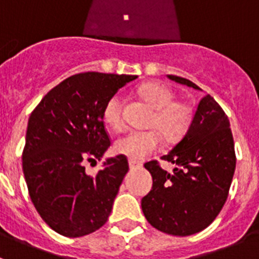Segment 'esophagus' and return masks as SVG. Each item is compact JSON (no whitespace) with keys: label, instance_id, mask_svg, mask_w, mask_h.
I'll list each match as a JSON object with an SVG mask.
<instances>
[{"label":"esophagus","instance_id":"obj_1","mask_svg":"<svg viewBox=\"0 0 259 259\" xmlns=\"http://www.w3.org/2000/svg\"><path fill=\"white\" fill-rule=\"evenodd\" d=\"M128 164H130V168L131 170H137V168H141L143 167V163L136 159H128Z\"/></svg>","mask_w":259,"mask_h":259}]
</instances>
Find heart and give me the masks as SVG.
Segmentation results:
<instances>
[{
  "instance_id": "1",
  "label": "heart",
  "mask_w": 259,
  "mask_h": 259,
  "mask_svg": "<svg viewBox=\"0 0 259 259\" xmlns=\"http://www.w3.org/2000/svg\"><path fill=\"white\" fill-rule=\"evenodd\" d=\"M146 102L155 109L152 127L156 130L139 131L131 130L118 137L114 144L116 153L131 159L141 161L161 146V134L167 140H176L187 132L192 122V109L185 102L175 101V93L170 87L159 81L145 83L139 89ZM105 122L113 128L120 130L124 125L123 100L120 95L109 98L104 107Z\"/></svg>"
}]
</instances>
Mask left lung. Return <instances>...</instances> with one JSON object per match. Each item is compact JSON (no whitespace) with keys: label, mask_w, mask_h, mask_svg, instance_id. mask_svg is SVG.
Listing matches in <instances>:
<instances>
[{"label":"left lung","mask_w":259,"mask_h":259,"mask_svg":"<svg viewBox=\"0 0 259 259\" xmlns=\"http://www.w3.org/2000/svg\"><path fill=\"white\" fill-rule=\"evenodd\" d=\"M167 77L200 89L184 77ZM162 159L176 164L172 172L157 161L144 164L153 178L152 191L141 200L146 221L174 236L205 230L227 200L236 167L230 120L211 96L201 100L187 134Z\"/></svg>","instance_id":"1"}]
</instances>
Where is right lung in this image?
<instances>
[{
  "label": "right lung",
  "instance_id": "right-lung-1",
  "mask_svg": "<svg viewBox=\"0 0 259 259\" xmlns=\"http://www.w3.org/2000/svg\"><path fill=\"white\" fill-rule=\"evenodd\" d=\"M136 75L83 72L45 95L28 119L22 164L32 203L52 230L85 236L106 223L128 172L120 154L95 176L84 162L101 159L110 146L104 107Z\"/></svg>",
  "mask_w": 259,
  "mask_h": 259
}]
</instances>
